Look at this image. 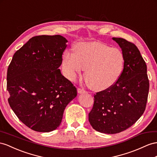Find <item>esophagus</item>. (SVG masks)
Wrapping results in <instances>:
<instances>
[{
  "mask_svg": "<svg viewBox=\"0 0 157 157\" xmlns=\"http://www.w3.org/2000/svg\"><path fill=\"white\" fill-rule=\"evenodd\" d=\"M78 92L79 94H83V93H86V91L84 90L83 89H82V88H78Z\"/></svg>",
  "mask_w": 157,
  "mask_h": 157,
  "instance_id": "34e87169",
  "label": "esophagus"
}]
</instances>
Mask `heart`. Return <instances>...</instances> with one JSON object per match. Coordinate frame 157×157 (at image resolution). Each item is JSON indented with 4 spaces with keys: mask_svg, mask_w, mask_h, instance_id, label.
Returning <instances> with one entry per match:
<instances>
[{
    "mask_svg": "<svg viewBox=\"0 0 157 157\" xmlns=\"http://www.w3.org/2000/svg\"><path fill=\"white\" fill-rule=\"evenodd\" d=\"M62 65L66 77L74 80L86 69L85 78L92 89L103 90L118 81L124 66L121 50L99 42L78 43L74 54L66 52Z\"/></svg>",
    "mask_w": 157,
    "mask_h": 157,
    "instance_id": "obj_1",
    "label": "heart"
}]
</instances>
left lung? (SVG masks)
<instances>
[{
	"label": "left lung",
	"instance_id": "1",
	"mask_svg": "<svg viewBox=\"0 0 157 157\" xmlns=\"http://www.w3.org/2000/svg\"><path fill=\"white\" fill-rule=\"evenodd\" d=\"M124 56L121 77L113 86L96 93L89 113L95 130L115 134L127 129L143 114L147 102L149 81L147 65L135 44L121 38H113Z\"/></svg>",
	"mask_w": 157,
	"mask_h": 157
}]
</instances>
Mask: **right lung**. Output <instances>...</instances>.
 <instances>
[{
  "label": "right lung",
  "mask_w": 157,
  "mask_h": 157,
  "mask_svg": "<svg viewBox=\"0 0 157 157\" xmlns=\"http://www.w3.org/2000/svg\"><path fill=\"white\" fill-rule=\"evenodd\" d=\"M67 40L60 35L37 36L15 52L7 71L11 109L36 131L50 132L62 122L77 89L59 69Z\"/></svg>",
  "instance_id": "1"
}]
</instances>
